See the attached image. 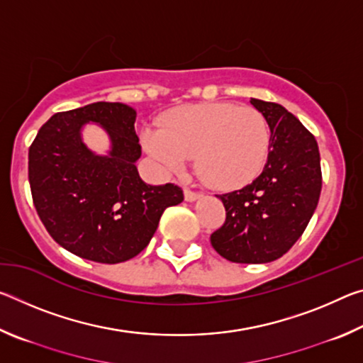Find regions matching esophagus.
I'll return each instance as SVG.
<instances>
[{
  "label": "esophagus",
  "mask_w": 363,
  "mask_h": 363,
  "mask_svg": "<svg viewBox=\"0 0 363 363\" xmlns=\"http://www.w3.org/2000/svg\"><path fill=\"white\" fill-rule=\"evenodd\" d=\"M184 196H186L187 201H194L200 196V192H195V190H190V189H186L184 190Z\"/></svg>",
  "instance_id": "34e87169"
}]
</instances>
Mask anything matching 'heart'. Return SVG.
I'll return each mask as SVG.
<instances>
[{
  "instance_id": "heart-1",
  "label": "heart",
  "mask_w": 363,
  "mask_h": 363,
  "mask_svg": "<svg viewBox=\"0 0 363 363\" xmlns=\"http://www.w3.org/2000/svg\"><path fill=\"white\" fill-rule=\"evenodd\" d=\"M145 150L163 167L181 171L196 155L201 177L219 190L248 186L266 167L270 128L259 110L232 102L169 110L160 130H147Z\"/></svg>"
}]
</instances>
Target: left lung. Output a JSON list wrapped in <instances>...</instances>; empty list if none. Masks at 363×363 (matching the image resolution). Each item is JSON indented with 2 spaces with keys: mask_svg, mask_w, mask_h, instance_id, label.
Segmentation results:
<instances>
[{
  "mask_svg": "<svg viewBox=\"0 0 363 363\" xmlns=\"http://www.w3.org/2000/svg\"><path fill=\"white\" fill-rule=\"evenodd\" d=\"M270 128V152L256 179L218 195L225 220L211 233L227 261L261 264L279 259L303 235L322 190L317 140L296 116L275 102L251 99Z\"/></svg>",
  "mask_w": 363,
  "mask_h": 363,
  "instance_id": "1",
  "label": "left lung"
}]
</instances>
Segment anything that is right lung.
Listing matches in <instances>:
<instances>
[{"mask_svg": "<svg viewBox=\"0 0 363 363\" xmlns=\"http://www.w3.org/2000/svg\"><path fill=\"white\" fill-rule=\"evenodd\" d=\"M86 121L113 139L107 157L82 143ZM136 112L120 102H94L52 115L28 149V181L36 213L54 240L83 259L116 264L138 256L168 206L184 200L174 184L150 186L139 177L143 147Z\"/></svg>", "mask_w": 363, "mask_h": 363, "instance_id": "right-lung-1", "label": "right lung"}]
</instances>
